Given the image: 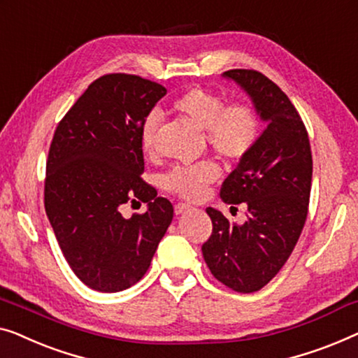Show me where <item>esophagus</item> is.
I'll return each mask as SVG.
<instances>
[{
  "label": "esophagus",
  "instance_id": "34e87169",
  "mask_svg": "<svg viewBox=\"0 0 358 358\" xmlns=\"http://www.w3.org/2000/svg\"><path fill=\"white\" fill-rule=\"evenodd\" d=\"M191 206L189 204H185V203H178L177 206H175V214L180 215V214H185L186 210H189Z\"/></svg>",
  "mask_w": 358,
  "mask_h": 358
}]
</instances>
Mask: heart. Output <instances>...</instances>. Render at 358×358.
Segmentation results:
<instances>
[{
	"mask_svg": "<svg viewBox=\"0 0 358 358\" xmlns=\"http://www.w3.org/2000/svg\"><path fill=\"white\" fill-rule=\"evenodd\" d=\"M173 110L201 131L214 152L229 160L248 155L261 136V118L248 103H229L219 94L206 89H189L173 102ZM159 118L150 113L141 124L139 138L145 152H152L157 143ZM220 169L213 160L194 165H177L164 177V186L180 198H203L210 183L219 178Z\"/></svg>",
	"mask_w": 358,
	"mask_h": 358,
	"instance_id": "b5f03b06",
	"label": "heart"
}]
</instances>
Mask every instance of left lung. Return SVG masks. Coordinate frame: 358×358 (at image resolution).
Segmentation results:
<instances>
[{
	"label": "left lung",
	"mask_w": 358,
	"mask_h": 358,
	"mask_svg": "<svg viewBox=\"0 0 358 358\" xmlns=\"http://www.w3.org/2000/svg\"><path fill=\"white\" fill-rule=\"evenodd\" d=\"M222 76L250 95L268 127L220 188L224 203H246V222L236 225L220 210L206 209L213 235L203 256L219 282L251 294L279 273L299 241L308 214L313 159L305 124L278 84L255 69H230Z\"/></svg>",
	"instance_id": "left-lung-1"
}]
</instances>
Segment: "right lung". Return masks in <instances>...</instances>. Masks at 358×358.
<instances>
[{
    "mask_svg": "<svg viewBox=\"0 0 358 358\" xmlns=\"http://www.w3.org/2000/svg\"><path fill=\"white\" fill-rule=\"evenodd\" d=\"M167 89L134 74L95 79L58 123L45 177V210L73 273L90 289L120 292L143 279L173 206L141 178L139 131ZM148 203L124 220L127 202Z\"/></svg>",
    "mask_w": 358,
    "mask_h": 358,
    "instance_id": "1",
    "label": "right lung"
}]
</instances>
